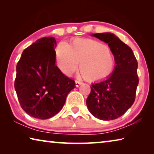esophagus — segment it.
<instances>
[{"label": "esophagus", "instance_id": "obj_1", "mask_svg": "<svg viewBox=\"0 0 154 154\" xmlns=\"http://www.w3.org/2000/svg\"><path fill=\"white\" fill-rule=\"evenodd\" d=\"M81 84H82V82H78V81H75V86H76L77 88L79 87Z\"/></svg>", "mask_w": 154, "mask_h": 154}]
</instances>
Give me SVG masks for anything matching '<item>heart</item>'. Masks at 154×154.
Wrapping results in <instances>:
<instances>
[{
	"mask_svg": "<svg viewBox=\"0 0 154 154\" xmlns=\"http://www.w3.org/2000/svg\"><path fill=\"white\" fill-rule=\"evenodd\" d=\"M59 69L67 76L77 71L79 62L83 77L90 82H100L110 77L115 69V58L107 46L90 38H76L71 47L61 42L56 51Z\"/></svg>",
	"mask_w": 154,
	"mask_h": 154,
	"instance_id": "heart-1",
	"label": "heart"
}]
</instances>
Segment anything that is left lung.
Returning a JSON list of instances; mask_svg holds the SVG:
<instances>
[{"instance_id":"8db88e82","label":"left lung","mask_w":154,"mask_h":154,"mask_svg":"<svg viewBox=\"0 0 154 154\" xmlns=\"http://www.w3.org/2000/svg\"><path fill=\"white\" fill-rule=\"evenodd\" d=\"M92 36L108 44L116 66L107 79L92 85L86 104L96 118L113 120L123 116L134 102L139 84L138 62L132 49L113 34Z\"/></svg>"}]
</instances>
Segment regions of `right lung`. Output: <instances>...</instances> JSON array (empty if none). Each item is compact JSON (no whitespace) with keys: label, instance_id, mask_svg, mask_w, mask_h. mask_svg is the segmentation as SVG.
Returning <instances> with one entry per match:
<instances>
[{"label":"right lung","instance_id":"right-lung-1","mask_svg":"<svg viewBox=\"0 0 154 154\" xmlns=\"http://www.w3.org/2000/svg\"><path fill=\"white\" fill-rule=\"evenodd\" d=\"M56 41L44 37L24 49L16 66L14 86L21 107L29 116L45 119L61 110L75 88L74 80L56 65Z\"/></svg>","mask_w":154,"mask_h":154}]
</instances>
